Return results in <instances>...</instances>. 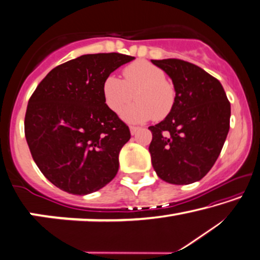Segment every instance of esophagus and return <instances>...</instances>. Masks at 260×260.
I'll use <instances>...</instances> for the list:
<instances>
[{
	"label": "esophagus",
	"mask_w": 260,
	"mask_h": 260,
	"mask_svg": "<svg viewBox=\"0 0 260 260\" xmlns=\"http://www.w3.org/2000/svg\"><path fill=\"white\" fill-rule=\"evenodd\" d=\"M129 129H131V134H132V135H134L135 133H137L138 131H140V127H137V126H131V127H129Z\"/></svg>",
	"instance_id": "esophagus-1"
}]
</instances>
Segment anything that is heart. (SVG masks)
Here are the masks:
<instances>
[{"mask_svg":"<svg viewBox=\"0 0 260 260\" xmlns=\"http://www.w3.org/2000/svg\"><path fill=\"white\" fill-rule=\"evenodd\" d=\"M123 80L117 76H107L103 83L104 102L114 113L133 100L121 112V117L131 122L162 119L170 113L175 105L176 91L174 85L166 79L161 68L149 61L138 60L129 64L122 71Z\"/></svg>","mask_w":260,"mask_h":260,"instance_id":"b5f03b06","label":"heart"}]
</instances>
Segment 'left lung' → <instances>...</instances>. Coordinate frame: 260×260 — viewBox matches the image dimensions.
<instances>
[{"label": "left lung", "mask_w": 260, "mask_h": 260, "mask_svg": "<svg viewBox=\"0 0 260 260\" xmlns=\"http://www.w3.org/2000/svg\"><path fill=\"white\" fill-rule=\"evenodd\" d=\"M152 63L172 78L176 91L170 113L148 127L153 167L168 183H193L219 156L230 128V103L222 84L197 65L176 58Z\"/></svg>", "instance_id": "obj_1"}]
</instances>
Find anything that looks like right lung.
Returning <instances> with one entry per match:
<instances>
[{"mask_svg": "<svg viewBox=\"0 0 260 260\" xmlns=\"http://www.w3.org/2000/svg\"><path fill=\"white\" fill-rule=\"evenodd\" d=\"M134 57L84 55L52 69L30 96L24 133L43 175L73 195L94 192L119 169L128 126L104 102L107 76Z\"/></svg>", "mask_w": 260, "mask_h": 260, "instance_id": "1", "label": "right lung"}]
</instances>
